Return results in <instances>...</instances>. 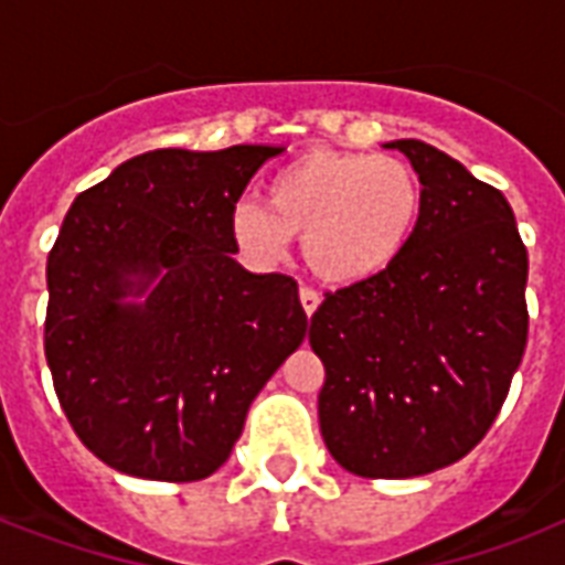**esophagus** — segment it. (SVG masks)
<instances>
[{"instance_id": "1", "label": "esophagus", "mask_w": 565, "mask_h": 565, "mask_svg": "<svg viewBox=\"0 0 565 565\" xmlns=\"http://www.w3.org/2000/svg\"><path fill=\"white\" fill-rule=\"evenodd\" d=\"M299 299H301V308H305V313H308V317H313L319 308V301H322V296H319L317 290H310V287H301Z\"/></svg>"}]
</instances>
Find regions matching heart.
<instances>
[{
	"label": "heart",
	"mask_w": 565,
	"mask_h": 565,
	"mask_svg": "<svg viewBox=\"0 0 565 565\" xmlns=\"http://www.w3.org/2000/svg\"><path fill=\"white\" fill-rule=\"evenodd\" d=\"M269 204L239 199L231 237L257 264H278L301 234L305 260L328 284L381 275L411 239L422 211L416 172L390 154L308 152L266 184Z\"/></svg>",
	"instance_id": "obj_1"
}]
</instances>
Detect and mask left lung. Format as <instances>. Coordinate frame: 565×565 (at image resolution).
Segmentation results:
<instances>
[{
    "label": "left lung",
    "mask_w": 565,
    "mask_h": 565,
    "mask_svg": "<svg viewBox=\"0 0 565 565\" xmlns=\"http://www.w3.org/2000/svg\"><path fill=\"white\" fill-rule=\"evenodd\" d=\"M422 211L370 281L328 292L310 317L326 363L319 428L345 472L416 478L466 457L499 416L527 343V252L508 199L422 140Z\"/></svg>",
    "instance_id": "1"
}]
</instances>
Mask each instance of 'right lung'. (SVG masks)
<instances>
[{
    "mask_svg": "<svg viewBox=\"0 0 565 565\" xmlns=\"http://www.w3.org/2000/svg\"><path fill=\"white\" fill-rule=\"evenodd\" d=\"M281 152L154 149L75 195L46 264V361L66 419L110 469L213 475L305 340L299 284L231 257V207Z\"/></svg>",
    "mask_w": 565,
    "mask_h": 565,
    "instance_id": "add662e5",
    "label": "right lung"
}]
</instances>
